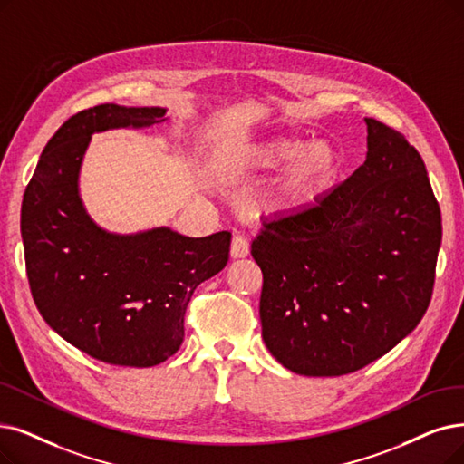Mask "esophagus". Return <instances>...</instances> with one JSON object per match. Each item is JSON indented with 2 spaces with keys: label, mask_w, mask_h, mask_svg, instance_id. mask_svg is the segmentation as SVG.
<instances>
[{
  "label": "esophagus",
  "mask_w": 464,
  "mask_h": 464,
  "mask_svg": "<svg viewBox=\"0 0 464 464\" xmlns=\"http://www.w3.org/2000/svg\"><path fill=\"white\" fill-rule=\"evenodd\" d=\"M247 253H249V239L239 232L234 234L232 246H230V255L234 258H242V256H247Z\"/></svg>",
  "instance_id": "esophagus-1"
}]
</instances>
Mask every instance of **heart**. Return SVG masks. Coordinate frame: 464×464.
<instances>
[{"mask_svg":"<svg viewBox=\"0 0 464 464\" xmlns=\"http://www.w3.org/2000/svg\"><path fill=\"white\" fill-rule=\"evenodd\" d=\"M255 168L277 169L291 165L284 194L293 203H310L335 187L343 171V156L325 140L304 142L296 139H272L249 152Z\"/></svg>","mask_w":464,"mask_h":464,"instance_id":"b5f03b06","label":"heart"}]
</instances>
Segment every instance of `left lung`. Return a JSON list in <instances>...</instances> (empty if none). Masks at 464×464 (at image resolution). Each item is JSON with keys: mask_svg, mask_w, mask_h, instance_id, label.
Here are the masks:
<instances>
[{"mask_svg": "<svg viewBox=\"0 0 464 464\" xmlns=\"http://www.w3.org/2000/svg\"><path fill=\"white\" fill-rule=\"evenodd\" d=\"M365 123L360 168L251 244L263 341L296 375L358 372L410 335L432 299L441 215L424 161L394 127Z\"/></svg>", "mask_w": 464, "mask_h": 464, "instance_id": "obj_1", "label": "left lung"}]
</instances>
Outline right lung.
I'll return each mask as SVG.
<instances>
[{
  "instance_id": "right-lung-1",
  "label": "right lung",
  "mask_w": 464,
  "mask_h": 464,
  "mask_svg": "<svg viewBox=\"0 0 464 464\" xmlns=\"http://www.w3.org/2000/svg\"><path fill=\"white\" fill-rule=\"evenodd\" d=\"M163 108L99 104L68 118L45 144L21 209L28 284L44 320L91 358L152 367L184 339L196 287L228 263L230 232L187 237L169 228L114 236L92 225L78 196L91 133L152 127Z\"/></svg>"
}]
</instances>
